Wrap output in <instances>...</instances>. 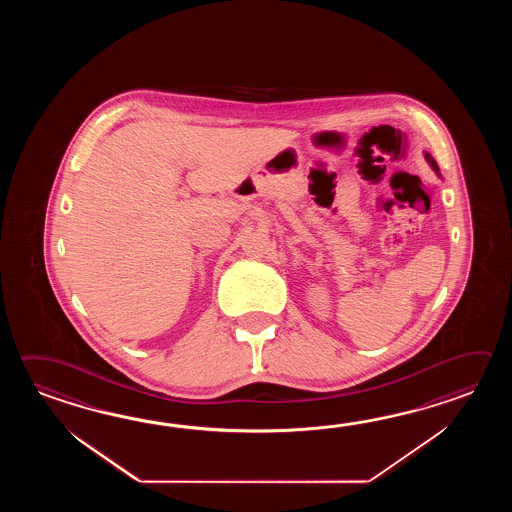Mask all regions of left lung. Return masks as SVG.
Returning a JSON list of instances; mask_svg holds the SVG:
<instances>
[{
  "label": "left lung",
  "mask_w": 512,
  "mask_h": 512,
  "mask_svg": "<svg viewBox=\"0 0 512 512\" xmlns=\"http://www.w3.org/2000/svg\"><path fill=\"white\" fill-rule=\"evenodd\" d=\"M425 159L428 161V164L432 166V170H434L435 174L439 175L441 177V174H439V166H437V163L434 161V157L430 155V153H425Z\"/></svg>",
  "instance_id": "left-lung-1"
}]
</instances>
